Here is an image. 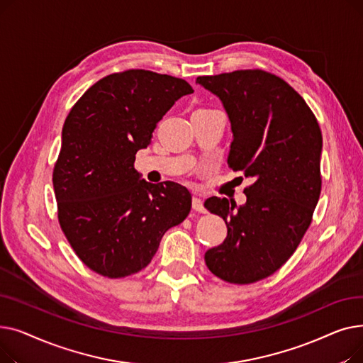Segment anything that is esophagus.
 <instances>
[{
  "mask_svg": "<svg viewBox=\"0 0 363 363\" xmlns=\"http://www.w3.org/2000/svg\"><path fill=\"white\" fill-rule=\"evenodd\" d=\"M193 208L199 213H206V207L203 204V200L199 197H193Z\"/></svg>",
  "mask_w": 363,
  "mask_h": 363,
  "instance_id": "34e87169",
  "label": "esophagus"
}]
</instances>
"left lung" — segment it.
<instances>
[{
    "label": "left lung",
    "mask_w": 363,
    "mask_h": 363,
    "mask_svg": "<svg viewBox=\"0 0 363 363\" xmlns=\"http://www.w3.org/2000/svg\"><path fill=\"white\" fill-rule=\"evenodd\" d=\"M196 82L216 95L230 119L228 164L255 181L240 207L206 200L228 235L204 260L226 282L252 284L277 272L308 231L320 194L322 133L306 101L275 74L235 70Z\"/></svg>",
    "instance_id": "obj_1"
}]
</instances>
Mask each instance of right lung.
Returning <instances> with one entry per match:
<instances>
[{
    "mask_svg": "<svg viewBox=\"0 0 363 363\" xmlns=\"http://www.w3.org/2000/svg\"><path fill=\"white\" fill-rule=\"evenodd\" d=\"M193 92L174 76L126 70L94 84L70 110L52 185L62 230L94 272H140L191 211L185 186L147 182L133 162L167 110Z\"/></svg>",
    "mask_w": 363,
    "mask_h": 363,
    "instance_id": "right-lung-1",
    "label": "right lung"
}]
</instances>
